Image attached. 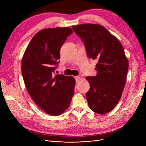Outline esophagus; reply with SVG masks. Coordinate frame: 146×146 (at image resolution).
<instances>
[{
  "instance_id": "1",
  "label": "esophagus",
  "mask_w": 146,
  "mask_h": 146,
  "mask_svg": "<svg viewBox=\"0 0 146 146\" xmlns=\"http://www.w3.org/2000/svg\"><path fill=\"white\" fill-rule=\"evenodd\" d=\"M74 78H75V80H76V82H78V80L80 79V77H79V76H75Z\"/></svg>"
}]
</instances>
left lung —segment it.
<instances>
[{
	"mask_svg": "<svg viewBox=\"0 0 146 146\" xmlns=\"http://www.w3.org/2000/svg\"><path fill=\"white\" fill-rule=\"evenodd\" d=\"M72 28L85 44L88 57L96 60L95 76H87L90 89L86 94L89 108L99 113L111 111L125 87L128 61L117 38L103 26L85 24Z\"/></svg>",
	"mask_w": 146,
	"mask_h": 146,
	"instance_id": "1",
	"label": "left lung"
}]
</instances>
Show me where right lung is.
Listing matches in <instances>:
<instances>
[{"mask_svg":"<svg viewBox=\"0 0 146 146\" xmlns=\"http://www.w3.org/2000/svg\"><path fill=\"white\" fill-rule=\"evenodd\" d=\"M72 33L68 27L40 31L31 40L22 59V74L30 96L50 115L62 114L74 95L76 82L73 76L54 75L60 48Z\"/></svg>","mask_w":146,"mask_h":146,"instance_id":"add662e5","label":"right lung"}]
</instances>
